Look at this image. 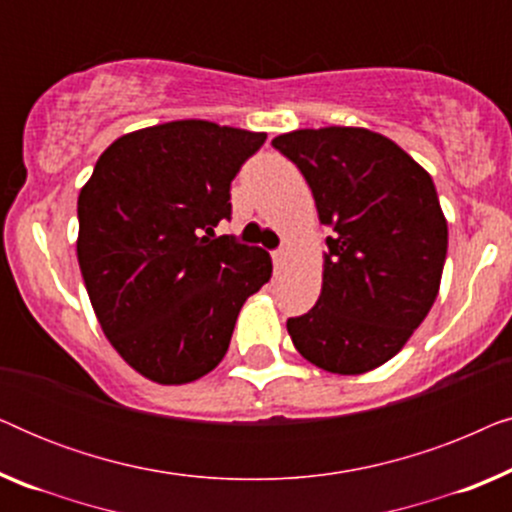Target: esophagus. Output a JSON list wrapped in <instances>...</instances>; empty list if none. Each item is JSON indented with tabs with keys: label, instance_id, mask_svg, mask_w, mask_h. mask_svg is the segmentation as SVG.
<instances>
[{
	"label": "esophagus",
	"instance_id": "1",
	"mask_svg": "<svg viewBox=\"0 0 512 512\" xmlns=\"http://www.w3.org/2000/svg\"><path fill=\"white\" fill-rule=\"evenodd\" d=\"M286 256H289V251H286V249L272 251V261H275V268H282L284 261H286Z\"/></svg>",
	"mask_w": 512,
	"mask_h": 512
}]
</instances>
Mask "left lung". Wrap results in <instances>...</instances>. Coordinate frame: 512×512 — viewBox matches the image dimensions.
<instances>
[{
	"label": "left lung",
	"mask_w": 512,
	"mask_h": 512,
	"mask_svg": "<svg viewBox=\"0 0 512 512\" xmlns=\"http://www.w3.org/2000/svg\"><path fill=\"white\" fill-rule=\"evenodd\" d=\"M272 146L331 228L317 305L286 321L293 345L328 373H368L401 352L438 296L447 221L431 174L366 128L293 130Z\"/></svg>",
	"instance_id": "8db88e82"
}]
</instances>
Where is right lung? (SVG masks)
Returning a JSON list of instances; mask_svg holds the SVG:
<instances>
[{"instance_id":"1","label":"right lung","mask_w":512,"mask_h":512,"mask_svg":"<svg viewBox=\"0 0 512 512\" xmlns=\"http://www.w3.org/2000/svg\"><path fill=\"white\" fill-rule=\"evenodd\" d=\"M265 132L172 121L118 137L79 193L81 275L111 347L146 380L219 366L244 300L272 277L261 247L214 237L230 181Z\"/></svg>"}]
</instances>
